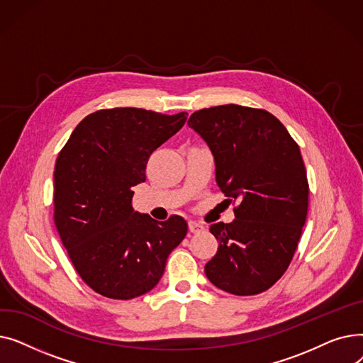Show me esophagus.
Here are the masks:
<instances>
[{
    "instance_id": "esophagus-1",
    "label": "esophagus",
    "mask_w": 363,
    "mask_h": 363,
    "mask_svg": "<svg viewBox=\"0 0 363 363\" xmlns=\"http://www.w3.org/2000/svg\"><path fill=\"white\" fill-rule=\"evenodd\" d=\"M188 228H189V231H191L193 234H197V233H201V231L206 230V226L201 222H197V220H189L188 222Z\"/></svg>"
}]
</instances>
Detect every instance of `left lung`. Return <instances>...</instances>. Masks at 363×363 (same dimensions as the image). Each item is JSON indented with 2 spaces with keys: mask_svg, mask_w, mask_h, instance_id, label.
Listing matches in <instances>:
<instances>
[{
  "mask_svg": "<svg viewBox=\"0 0 363 363\" xmlns=\"http://www.w3.org/2000/svg\"><path fill=\"white\" fill-rule=\"evenodd\" d=\"M188 126L211 148L222 193L240 201L231 223L211 226L219 247L206 277L226 293L259 294L287 271L306 222L309 185L300 148L260 108H203Z\"/></svg>",
  "mask_w": 363,
  "mask_h": 363,
  "instance_id": "obj_1",
  "label": "left lung"
}]
</instances>
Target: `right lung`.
<instances>
[{
    "label": "right lung",
    "mask_w": 363,
    "mask_h": 363,
    "mask_svg": "<svg viewBox=\"0 0 363 363\" xmlns=\"http://www.w3.org/2000/svg\"><path fill=\"white\" fill-rule=\"evenodd\" d=\"M186 113L99 110L74 128L54 169V220L86 285L129 300L152 290L188 231L184 218L157 222L132 207L152 151L184 126Z\"/></svg>",
    "instance_id": "add662e5"
}]
</instances>
